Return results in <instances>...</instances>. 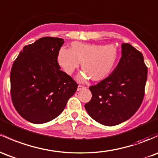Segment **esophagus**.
Instances as JSON below:
<instances>
[{
  "mask_svg": "<svg viewBox=\"0 0 158 158\" xmlns=\"http://www.w3.org/2000/svg\"><path fill=\"white\" fill-rule=\"evenodd\" d=\"M84 88H85V86H83V85H79L78 86V88H77V90H78V91H81V90L84 89Z\"/></svg>",
  "mask_w": 158,
  "mask_h": 158,
  "instance_id": "esophagus-1",
  "label": "esophagus"
}]
</instances>
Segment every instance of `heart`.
<instances>
[{"mask_svg": "<svg viewBox=\"0 0 158 158\" xmlns=\"http://www.w3.org/2000/svg\"><path fill=\"white\" fill-rule=\"evenodd\" d=\"M118 58V50L115 45L73 43L68 50L62 48L57 55V63L67 75H72L79 67L84 70L82 79L93 81L105 79L113 70Z\"/></svg>", "mask_w": 158, "mask_h": 158, "instance_id": "obj_1", "label": "heart"}]
</instances>
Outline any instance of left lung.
<instances>
[{
    "mask_svg": "<svg viewBox=\"0 0 158 158\" xmlns=\"http://www.w3.org/2000/svg\"><path fill=\"white\" fill-rule=\"evenodd\" d=\"M122 55L108 77L89 87L92 98L85 105L89 115L100 124L114 126L136 113L145 94L148 68L143 54L122 43Z\"/></svg>",
    "mask_w": 158,
    "mask_h": 158,
    "instance_id": "obj_1",
    "label": "left lung"
}]
</instances>
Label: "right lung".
Segmentation results:
<instances>
[{
    "mask_svg": "<svg viewBox=\"0 0 158 158\" xmlns=\"http://www.w3.org/2000/svg\"><path fill=\"white\" fill-rule=\"evenodd\" d=\"M63 39L40 38L23 48L10 72V94L13 106L25 120L43 124L64 110L78 84L60 70L57 55Z\"/></svg>",
    "mask_w": 158,
    "mask_h": 158,
    "instance_id": "1",
    "label": "right lung"
}]
</instances>
